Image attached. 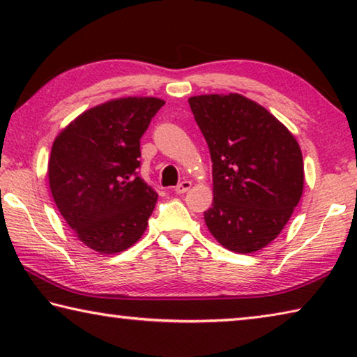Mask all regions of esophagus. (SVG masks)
I'll return each instance as SVG.
<instances>
[{"label":"esophagus","instance_id":"esophagus-1","mask_svg":"<svg viewBox=\"0 0 357 357\" xmlns=\"http://www.w3.org/2000/svg\"><path fill=\"white\" fill-rule=\"evenodd\" d=\"M190 187H192L190 181H183V183H179L176 185V189H174V192H176V193H185L187 190L190 189Z\"/></svg>","mask_w":357,"mask_h":357}]
</instances>
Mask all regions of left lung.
Masks as SVG:
<instances>
[{"mask_svg": "<svg viewBox=\"0 0 357 357\" xmlns=\"http://www.w3.org/2000/svg\"><path fill=\"white\" fill-rule=\"evenodd\" d=\"M189 104L213 160L206 227L228 250H261L279 236L302 197L299 143L274 114L241 94L193 96Z\"/></svg>", "mask_w": 357, "mask_h": 357, "instance_id": "8db88e82", "label": "left lung"}]
</instances>
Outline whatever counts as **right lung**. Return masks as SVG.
I'll use <instances>...</instances> for the list:
<instances>
[{
  "mask_svg": "<svg viewBox=\"0 0 357 357\" xmlns=\"http://www.w3.org/2000/svg\"><path fill=\"white\" fill-rule=\"evenodd\" d=\"M164 104L135 96L108 100L83 112L53 142V200L89 249L110 255L143 236L157 193L138 176L140 138Z\"/></svg>",
  "mask_w": 357,
  "mask_h": 357,
  "instance_id": "right-lung-1",
  "label": "right lung"
}]
</instances>
